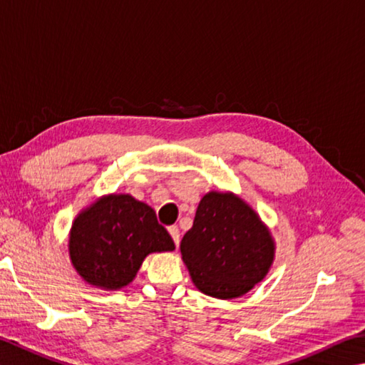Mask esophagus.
<instances>
[{"label":"esophagus","instance_id":"esophagus-1","mask_svg":"<svg viewBox=\"0 0 365 365\" xmlns=\"http://www.w3.org/2000/svg\"><path fill=\"white\" fill-rule=\"evenodd\" d=\"M169 233L172 236V240H174L175 246L178 247V244H180V230H178V227H169Z\"/></svg>","mask_w":365,"mask_h":365}]
</instances>
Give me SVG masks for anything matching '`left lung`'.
<instances>
[{
    "mask_svg": "<svg viewBox=\"0 0 365 365\" xmlns=\"http://www.w3.org/2000/svg\"><path fill=\"white\" fill-rule=\"evenodd\" d=\"M180 250L195 286L205 295L228 300L263 279L274 246L246 202L230 193H209L197 205Z\"/></svg>",
    "mask_w": 365,
    "mask_h": 365,
    "instance_id": "obj_1",
    "label": "left lung"
}]
</instances>
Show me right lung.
<instances>
[{
    "label": "right lung",
    "instance_id": "right-lung-1",
    "mask_svg": "<svg viewBox=\"0 0 365 365\" xmlns=\"http://www.w3.org/2000/svg\"><path fill=\"white\" fill-rule=\"evenodd\" d=\"M174 249L155 210L129 195L92 204L78 215L70 233L73 267L86 281L105 289L128 286L145 257Z\"/></svg>",
    "mask_w": 365,
    "mask_h": 365
}]
</instances>
